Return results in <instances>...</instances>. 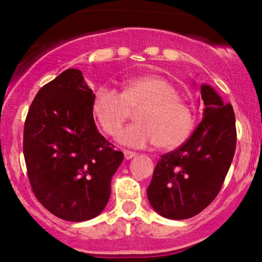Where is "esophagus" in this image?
<instances>
[{
    "instance_id": "34e87169",
    "label": "esophagus",
    "mask_w": 262,
    "mask_h": 262,
    "mask_svg": "<svg viewBox=\"0 0 262 262\" xmlns=\"http://www.w3.org/2000/svg\"><path fill=\"white\" fill-rule=\"evenodd\" d=\"M123 152H124V158L127 159V160H130V159H133L134 156L137 155L134 151H130V150H124Z\"/></svg>"
}]
</instances>
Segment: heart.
Masks as SVG:
<instances>
[{
  "mask_svg": "<svg viewBox=\"0 0 262 262\" xmlns=\"http://www.w3.org/2000/svg\"><path fill=\"white\" fill-rule=\"evenodd\" d=\"M137 110V123L117 134V141L129 148H145L154 143L160 149L176 148L194 129L193 107L162 77H132L123 82L121 93L107 86L93 93L92 114L106 134L113 135Z\"/></svg>",
  "mask_w": 262,
  "mask_h": 262,
  "instance_id": "b5f03b06",
  "label": "heart"
}]
</instances>
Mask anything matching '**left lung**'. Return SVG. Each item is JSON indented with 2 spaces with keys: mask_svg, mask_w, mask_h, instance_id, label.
I'll use <instances>...</instances> for the list:
<instances>
[{
  "mask_svg": "<svg viewBox=\"0 0 262 262\" xmlns=\"http://www.w3.org/2000/svg\"><path fill=\"white\" fill-rule=\"evenodd\" d=\"M203 119L180 148L161 156L148 191L151 207L181 221L201 213L221 191L236 145L235 114L209 85H201Z\"/></svg>",
  "mask_w": 262,
  "mask_h": 262,
  "instance_id": "1",
  "label": "left lung"
}]
</instances>
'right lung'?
I'll use <instances>...</instances> for the list:
<instances>
[{
	"label": "right lung",
	"instance_id": "obj_1",
	"mask_svg": "<svg viewBox=\"0 0 262 262\" xmlns=\"http://www.w3.org/2000/svg\"><path fill=\"white\" fill-rule=\"evenodd\" d=\"M93 92L77 69L62 71L39 90L25 123L23 154L37 200L56 217H97L111 196L123 152L97 130Z\"/></svg>",
	"mask_w": 262,
	"mask_h": 262
}]
</instances>
